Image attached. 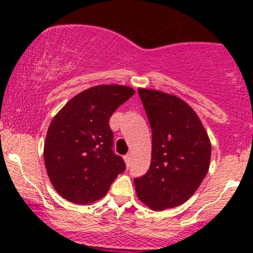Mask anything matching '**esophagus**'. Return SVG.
<instances>
[{
	"mask_svg": "<svg viewBox=\"0 0 253 253\" xmlns=\"http://www.w3.org/2000/svg\"><path fill=\"white\" fill-rule=\"evenodd\" d=\"M124 159H125V163H126V165H127V168H129V165H130V155H126L124 157Z\"/></svg>",
	"mask_w": 253,
	"mask_h": 253,
	"instance_id": "obj_1",
	"label": "esophagus"
}]
</instances>
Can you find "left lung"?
I'll return each mask as SVG.
<instances>
[{
    "instance_id": "8db88e82",
    "label": "left lung",
    "mask_w": 253,
    "mask_h": 253,
    "mask_svg": "<svg viewBox=\"0 0 253 253\" xmlns=\"http://www.w3.org/2000/svg\"><path fill=\"white\" fill-rule=\"evenodd\" d=\"M152 129L150 169L134 178L136 195L153 211L182 205L210 169L211 146L196 113L181 98L138 89Z\"/></svg>"
}]
</instances>
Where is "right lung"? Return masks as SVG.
Wrapping results in <instances>:
<instances>
[{
    "label": "right lung",
    "mask_w": 253,
    "mask_h": 253,
    "mask_svg": "<svg viewBox=\"0 0 253 253\" xmlns=\"http://www.w3.org/2000/svg\"><path fill=\"white\" fill-rule=\"evenodd\" d=\"M134 92L117 84L92 86L71 98L53 118L43 159L52 185L64 199L77 205L97 201L126 170L123 157L113 151L109 119Z\"/></svg>",
    "instance_id": "right-lung-1"
}]
</instances>
